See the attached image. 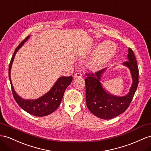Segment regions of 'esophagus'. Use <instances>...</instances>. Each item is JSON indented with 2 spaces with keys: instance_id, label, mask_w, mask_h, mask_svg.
<instances>
[{
  "instance_id": "esophagus-1",
  "label": "esophagus",
  "mask_w": 151,
  "mask_h": 151,
  "mask_svg": "<svg viewBox=\"0 0 151 151\" xmlns=\"http://www.w3.org/2000/svg\"><path fill=\"white\" fill-rule=\"evenodd\" d=\"M82 75L80 73H75V78H81V77H82Z\"/></svg>"
}]
</instances>
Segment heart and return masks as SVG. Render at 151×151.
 Returning <instances> with one entry per match:
<instances>
[{
    "label": "heart",
    "instance_id": "1",
    "mask_svg": "<svg viewBox=\"0 0 151 151\" xmlns=\"http://www.w3.org/2000/svg\"><path fill=\"white\" fill-rule=\"evenodd\" d=\"M111 46L112 43L109 41L103 42L99 46L93 55L91 64L92 68L101 66L113 57L115 51L111 48Z\"/></svg>",
    "mask_w": 151,
    "mask_h": 151
}]
</instances>
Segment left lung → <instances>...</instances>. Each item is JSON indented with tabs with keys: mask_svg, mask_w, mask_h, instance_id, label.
<instances>
[{
	"mask_svg": "<svg viewBox=\"0 0 151 151\" xmlns=\"http://www.w3.org/2000/svg\"><path fill=\"white\" fill-rule=\"evenodd\" d=\"M127 61L122 64L129 69L132 83L129 92L124 96H116L108 91L102 84L103 76L107 68L95 74H86V105L88 109L96 117L103 119H111L126 110L131 102L138 83V69L133 52L128 48Z\"/></svg>",
	"mask_w": 151,
	"mask_h": 151,
	"instance_id": "1",
	"label": "left lung"
}]
</instances>
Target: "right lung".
<instances>
[{"label": "right lung", "instance_id": "add662e5", "mask_svg": "<svg viewBox=\"0 0 151 151\" xmlns=\"http://www.w3.org/2000/svg\"><path fill=\"white\" fill-rule=\"evenodd\" d=\"M30 36L27 37L15 50L9 66V77L11 89L15 101L22 109L27 112L37 117H43L53 112L56 110L61 103L64 93L66 88L72 82V76H61L57 80L52 87L41 97L35 99H26L22 98L15 91L11 78V70L15 55L25 42L27 41Z\"/></svg>", "mask_w": 151, "mask_h": 151}]
</instances>
